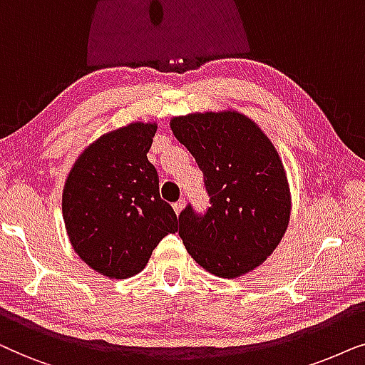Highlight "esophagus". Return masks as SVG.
I'll return each instance as SVG.
<instances>
[{
	"mask_svg": "<svg viewBox=\"0 0 365 365\" xmlns=\"http://www.w3.org/2000/svg\"><path fill=\"white\" fill-rule=\"evenodd\" d=\"M183 208H185V200H178L177 203H173V210L177 212V215L183 210Z\"/></svg>",
	"mask_w": 365,
	"mask_h": 365,
	"instance_id": "esophagus-1",
	"label": "esophagus"
}]
</instances>
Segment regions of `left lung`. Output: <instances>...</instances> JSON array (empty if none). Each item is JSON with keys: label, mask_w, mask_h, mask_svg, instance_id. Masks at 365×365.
<instances>
[{"label": "left lung", "mask_w": 365, "mask_h": 365, "mask_svg": "<svg viewBox=\"0 0 365 365\" xmlns=\"http://www.w3.org/2000/svg\"><path fill=\"white\" fill-rule=\"evenodd\" d=\"M170 128L205 177L212 207H187L180 237L202 269L237 279L264 264L287 232L292 192L274 143L249 116L228 108L173 116Z\"/></svg>", "instance_id": "1"}]
</instances>
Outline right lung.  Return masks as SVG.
<instances>
[{
    "label": "right lung",
    "mask_w": 365,
    "mask_h": 365,
    "mask_svg": "<svg viewBox=\"0 0 365 365\" xmlns=\"http://www.w3.org/2000/svg\"><path fill=\"white\" fill-rule=\"evenodd\" d=\"M155 133L157 121H132L103 133L78 155L65 180L61 212L70 244L108 279L140 274L158 242L178 230L147 158Z\"/></svg>",
    "instance_id": "right-lung-1"
}]
</instances>
